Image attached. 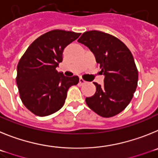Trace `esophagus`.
I'll list each match as a JSON object with an SVG mask.
<instances>
[{"instance_id": "34e87169", "label": "esophagus", "mask_w": 158, "mask_h": 158, "mask_svg": "<svg viewBox=\"0 0 158 158\" xmlns=\"http://www.w3.org/2000/svg\"><path fill=\"white\" fill-rule=\"evenodd\" d=\"M84 83H86V81L82 79V78H79V84L82 85V84H84Z\"/></svg>"}]
</instances>
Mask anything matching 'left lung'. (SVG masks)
I'll return each mask as SVG.
<instances>
[{
	"instance_id": "left-lung-1",
	"label": "left lung",
	"mask_w": 158,
	"mask_h": 158,
	"mask_svg": "<svg viewBox=\"0 0 158 158\" xmlns=\"http://www.w3.org/2000/svg\"><path fill=\"white\" fill-rule=\"evenodd\" d=\"M78 42L93 52L105 75L104 85L94 83L96 92L86 98V105L101 116H116L128 106L138 85L139 74L131 52L120 39L100 31H86Z\"/></svg>"
}]
</instances>
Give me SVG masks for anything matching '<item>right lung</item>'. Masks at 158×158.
Returning a JSON list of instances; mask_svg holds the SVG:
<instances>
[{"label": "right lung", "instance_id": "add662e5", "mask_svg": "<svg viewBox=\"0 0 158 158\" xmlns=\"http://www.w3.org/2000/svg\"><path fill=\"white\" fill-rule=\"evenodd\" d=\"M81 33L52 30L35 39L17 65L16 83L23 104L31 113L45 116L62 108L69 87L78 76L67 77L56 71L67 45Z\"/></svg>", "mask_w": 158, "mask_h": 158}]
</instances>
